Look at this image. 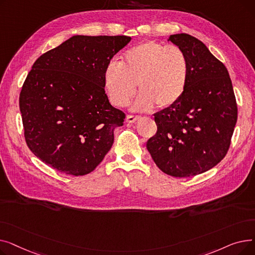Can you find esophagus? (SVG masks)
I'll return each instance as SVG.
<instances>
[{"mask_svg": "<svg viewBox=\"0 0 255 255\" xmlns=\"http://www.w3.org/2000/svg\"><path fill=\"white\" fill-rule=\"evenodd\" d=\"M139 118H140V117H138V116H131V115H128V116L126 117V122H127V123H135Z\"/></svg>", "mask_w": 255, "mask_h": 255, "instance_id": "1", "label": "esophagus"}]
</instances>
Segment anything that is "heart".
<instances>
[{
  "label": "heart",
  "instance_id": "b5f03b06",
  "mask_svg": "<svg viewBox=\"0 0 255 255\" xmlns=\"http://www.w3.org/2000/svg\"><path fill=\"white\" fill-rule=\"evenodd\" d=\"M189 62L178 46L153 41L141 42L128 49L121 63L111 62L103 74L104 88L111 102L125 106L135 95L133 109L148 111L168 109L178 103L186 92L189 80Z\"/></svg>",
  "mask_w": 255,
  "mask_h": 255
}]
</instances>
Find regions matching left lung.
Returning a JSON list of instances; mask_svg holds the SVG:
<instances>
[{"mask_svg":"<svg viewBox=\"0 0 255 255\" xmlns=\"http://www.w3.org/2000/svg\"><path fill=\"white\" fill-rule=\"evenodd\" d=\"M168 41L188 58V86L178 103L154 115L157 132L146 149L166 175L192 177L225 157L238 107L229 71L200 40L182 33L170 35Z\"/></svg>","mask_w":255,"mask_h":255,"instance_id":"obj_1","label":"left lung"}]
</instances>
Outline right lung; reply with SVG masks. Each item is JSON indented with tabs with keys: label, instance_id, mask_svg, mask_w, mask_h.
Wrapping results in <instances>:
<instances>
[{
	"label": "right lung",
	"instance_id": "add662e5",
	"mask_svg": "<svg viewBox=\"0 0 255 255\" xmlns=\"http://www.w3.org/2000/svg\"><path fill=\"white\" fill-rule=\"evenodd\" d=\"M130 40L75 35L36 60L20 91L19 110L25 142L42 162L85 176L109 153L125 114L110 103L103 74Z\"/></svg>",
	"mask_w": 255,
	"mask_h": 255
}]
</instances>
